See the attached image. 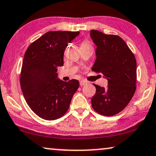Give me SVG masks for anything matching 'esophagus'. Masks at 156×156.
<instances>
[{"label":"esophagus","mask_w":156,"mask_h":156,"mask_svg":"<svg viewBox=\"0 0 156 156\" xmlns=\"http://www.w3.org/2000/svg\"><path fill=\"white\" fill-rule=\"evenodd\" d=\"M87 83V82L86 80H81L80 81V85H81V86H83V85H86Z\"/></svg>","instance_id":"obj_1"}]
</instances>
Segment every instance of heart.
Returning <instances> with one entry per match:
<instances>
[{
  "instance_id": "obj_1",
  "label": "heart",
  "mask_w": 156,
  "mask_h": 156,
  "mask_svg": "<svg viewBox=\"0 0 156 156\" xmlns=\"http://www.w3.org/2000/svg\"><path fill=\"white\" fill-rule=\"evenodd\" d=\"M87 44H89L86 42V41H84V42H83L82 44H81V45H87Z\"/></svg>"
}]
</instances>
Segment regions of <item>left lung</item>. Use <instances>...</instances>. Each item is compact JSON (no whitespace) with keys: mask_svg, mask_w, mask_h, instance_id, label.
Instances as JSON below:
<instances>
[{"mask_svg":"<svg viewBox=\"0 0 156 156\" xmlns=\"http://www.w3.org/2000/svg\"><path fill=\"white\" fill-rule=\"evenodd\" d=\"M90 34L97 46L92 71L102 73L108 81L105 88L93 84L96 93L92 98V107L100 115L114 116L127 106L134 95L136 61L120 37L95 30Z\"/></svg>","mask_w":156,"mask_h":156,"instance_id":"1","label":"left lung"}]
</instances>
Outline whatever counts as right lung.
Instances as JSON below:
<instances>
[{"label":"right lung","mask_w":156,"mask_h":156,"mask_svg":"<svg viewBox=\"0 0 156 156\" xmlns=\"http://www.w3.org/2000/svg\"><path fill=\"white\" fill-rule=\"evenodd\" d=\"M79 32L51 31L43 34L27 48L20 73V86L30 109L46 120L65 115L79 87L78 80L58 78L57 68L63 66V54Z\"/></svg>","instance_id":"1"}]
</instances>
